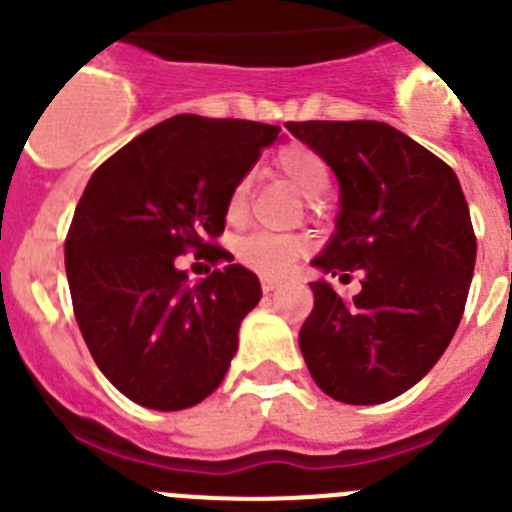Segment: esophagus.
Wrapping results in <instances>:
<instances>
[{
	"mask_svg": "<svg viewBox=\"0 0 512 512\" xmlns=\"http://www.w3.org/2000/svg\"><path fill=\"white\" fill-rule=\"evenodd\" d=\"M260 285H262V293H272V290H278L280 285H283V280L272 278V275H262Z\"/></svg>",
	"mask_w": 512,
	"mask_h": 512,
	"instance_id": "obj_1",
	"label": "esophagus"
}]
</instances>
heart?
Returning <instances> with one entry per match:
<instances>
[{
  "instance_id": "obj_1",
  "label": "heart",
  "mask_w": 512,
  "mask_h": 512,
  "mask_svg": "<svg viewBox=\"0 0 512 512\" xmlns=\"http://www.w3.org/2000/svg\"><path fill=\"white\" fill-rule=\"evenodd\" d=\"M275 166H278L280 174L288 176L308 199L321 197L323 191L328 189V181H331L326 161L315 154L313 148L300 146V143L280 148V154L275 156ZM250 191V176H242V179L234 181V186L229 189L227 197L229 222H240V219L245 217L247 204H250ZM305 250H308V242H305L303 237H298V234L250 232L234 242V257H237L242 265L262 272V275H283V272H288L290 267L303 257Z\"/></svg>"
}]
</instances>
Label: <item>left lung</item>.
I'll return each instance as SVG.
<instances>
[{"label":"left lung","instance_id":"obj_1","mask_svg":"<svg viewBox=\"0 0 512 512\" xmlns=\"http://www.w3.org/2000/svg\"><path fill=\"white\" fill-rule=\"evenodd\" d=\"M341 184L336 234L313 265L326 280L300 328L310 376L343 404H381L412 389L450 346L465 313L477 240L455 171L379 121L285 123Z\"/></svg>","mask_w":512,"mask_h":512}]
</instances>
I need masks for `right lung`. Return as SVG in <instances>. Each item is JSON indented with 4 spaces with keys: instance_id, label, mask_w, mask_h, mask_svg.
Wrapping results in <instances>:
<instances>
[{
    "instance_id": "add662e5",
    "label": "right lung",
    "mask_w": 512,
    "mask_h": 512,
    "mask_svg": "<svg viewBox=\"0 0 512 512\" xmlns=\"http://www.w3.org/2000/svg\"><path fill=\"white\" fill-rule=\"evenodd\" d=\"M278 133L181 113L90 176L65 237L75 321L105 379L141 407H194L222 384L242 318L262 298L260 280L224 265L189 285L179 255L227 260L214 240L229 189Z\"/></svg>"
}]
</instances>
